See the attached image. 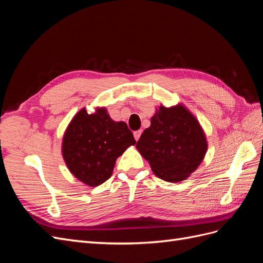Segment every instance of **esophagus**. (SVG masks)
<instances>
[{"label":"esophagus","mask_w":263,"mask_h":263,"mask_svg":"<svg viewBox=\"0 0 263 263\" xmlns=\"http://www.w3.org/2000/svg\"><path fill=\"white\" fill-rule=\"evenodd\" d=\"M141 133H142L141 130H137V132H135V133H134V137H135V139H136V141L139 139Z\"/></svg>","instance_id":"esophagus-1"}]
</instances>
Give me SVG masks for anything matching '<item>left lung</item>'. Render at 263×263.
Returning <instances> with one entry per match:
<instances>
[{"instance_id": "1", "label": "left lung", "mask_w": 263, "mask_h": 263, "mask_svg": "<svg viewBox=\"0 0 263 263\" xmlns=\"http://www.w3.org/2000/svg\"><path fill=\"white\" fill-rule=\"evenodd\" d=\"M150 122L137 141L140 155L158 178L168 182L187 179L208 151L202 126L182 104L160 105Z\"/></svg>"}]
</instances>
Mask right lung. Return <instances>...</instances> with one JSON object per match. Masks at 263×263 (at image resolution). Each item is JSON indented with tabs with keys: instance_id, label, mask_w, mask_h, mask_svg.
I'll list each match as a JSON object with an SVG mask.
<instances>
[{
	"instance_id": "1",
	"label": "right lung",
	"mask_w": 263,
	"mask_h": 263,
	"mask_svg": "<svg viewBox=\"0 0 263 263\" xmlns=\"http://www.w3.org/2000/svg\"><path fill=\"white\" fill-rule=\"evenodd\" d=\"M135 144L126 123L113 121L105 107L93 114L82 108L67 127L61 151L69 171L94 187L110 178L116 159Z\"/></svg>"
}]
</instances>
